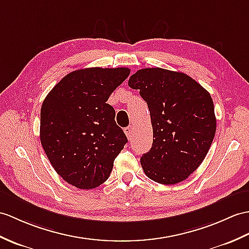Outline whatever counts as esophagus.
<instances>
[{"instance_id":"obj_1","label":"esophagus","mask_w":249,"mask_h":249,"mask_svg":"<svg viewBox=\"0 0 249 249\" xmlns=\"http://www.w3.org/2000/svg\"><path fill=\"white\" fill-rule=\"evenodd\" d=\"M124 132L126 137L128 138V140H131L132 137H134V126H128L124 128Z\"/></svg>"}]
</instances>
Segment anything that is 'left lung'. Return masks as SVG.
<instances>
[{
    "instance_id": "obj_1",
    "label": "left lung",
    "mask_w": 249,
    "mask_h": 249,
    "mask_svg": "<svg viewBox=\"0 0 249 249\" xmlns=\"http://www.w3.org/2000/svg\"><path fill=\"white\" fill-rule=\"evenodd\" d=\"M128 86L140 90L153 126V145L142 155L148 178L162 184L183 181L209 152L216 130L211 95L181 72L145 68L132 74Z\"/></svg>"
}]
</instances>
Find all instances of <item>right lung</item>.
Segmentation results:
<instances>
[{
	"mask_svg": "<svg viewBox=\"0 0 249 249\" xmlns=\"http://www.w3.org/2000/svg\"><path fill=\"white\" fill-rule=\"evenodd\" d=\"M127 68H88L66 75L46 95L40 141L52 166L78 189L105 182L127 138L106 102L128 77Z\"/></svg>",
	"mask_w": 249,
	"mask_h": 249,
	"instance_id": "obj_1",
	"label": "right lung"
}]
</instances>
